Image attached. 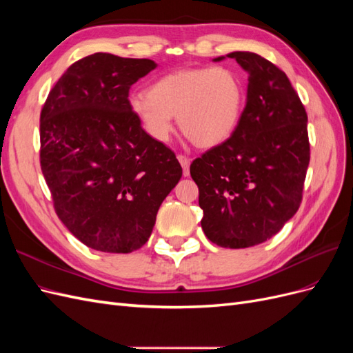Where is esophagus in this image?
I'll list each match as a JSON object with an SVG mask.
<instances>
[{"mask_svg": "<svg viewBox=\"0 0 353 353\" xmlns=\"http://www.w3.org/2000/svg\"><path fill=\"white\" fill-rule=\"evenodd\" d=\"M181 166H183V170H184V176H188L190 175V157L184 156V154H178L176 156Z\"/></svg>", "mask_w": 353, "mask_h": 353, "instance_id": "1", "label": "esophagus"}]
</instances>
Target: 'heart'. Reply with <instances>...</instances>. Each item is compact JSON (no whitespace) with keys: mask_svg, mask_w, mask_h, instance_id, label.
Instances as JSON below:
<instances>
[{"mask_svg":"<svg viewBox=\"0 0 353 353\" xmlns=\"http://www.w3.org/2000/svg\"><path fill=\"white\" fill-rule=\"evenodd\" d=\"M244 101V83L234 69L185 68L159 78L147 94L132 95L130 109L153 140H168L176 116L191 143L212 148L236 132Z\"/></svg>","mask_w":353,"mask_h":353,"instance_id":"b5f03b06","label":"heart"}]
</instances>
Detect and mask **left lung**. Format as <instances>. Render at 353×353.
<instances>
[{"instance_id":"8db88e82","label":"left lung","mask_w":353,"mask_h":353,"mask_svg":"<svg viewBox=\"0 0 353 353\" xmlns=\"http://www.w3.org/2000/svg\"><path fill=\"white\" fill-rule=\"evenodd\" d=\"M227 57L249 74L248 101L236 132L193 160L190 174L206 237L221 248L244 249L275 236L301 206L311 154L307 114L287 74L271 61L249 51Z\"/></svg>"}]
</instances>
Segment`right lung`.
I'll return each instance as SVG.
<instances>
[{
    "mask_svg": "<svg viewBox=\"0 0 353 353\" xmlns=\"http://www.w3.org/2000/svg\"><path fill=\"white\" fill-rule=\"evenodd\" d=\"M156 66L95 52L63 73L42 108V175L60 221L94 250L143 248L183 176L175 153L130 109V88Z\"/></svg>",
    "mask_w": 353,
    "mask_h": 353,
    "instance_id": "add662e5",
    "label": "right lung"
}]
</instances>
